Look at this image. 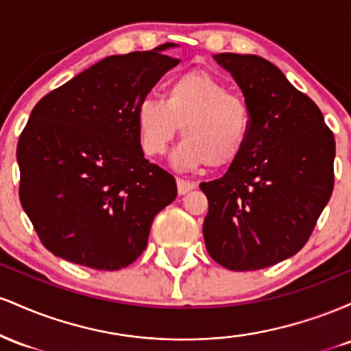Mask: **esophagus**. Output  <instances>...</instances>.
<instances>
[{"label": "esophagus", "mask_w": 351, "mask_h": 351, "mask_svg": "<svg viewBox=\"0 0 351 351\" xmlns=\"http://www.w3.org/2000/svg\"><path fill=\"white\" fill-rule=\"evenodd\" d=\"M176 186H178L180 195H186V193H189L191 189L196 188V183H195V181H188V180L178 178V180H176Z\"/></svg>", "instance_id": "obj_1"}]
</instances>
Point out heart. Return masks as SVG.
I'll use <instances>...</instances> for the list:
<instances>
[{"label":"heart","instance_id":"b5f03b06","mask_svg":"<svg viewBox=\"0 0 351 351\" xmlns=\"http://www.w3.org/2000/svg\"><path fill=\"white\" fill-rule=\"evenodd\" d=\"M180 127L184 140L173 153L176 167L228 168L243 155L251 114L223 80L206 71H188L168 82L163 100L148 97L136 107L140 145L147 155H163Z\"/></svg>","mask_w":351,"mask_h":351}]
</instances>
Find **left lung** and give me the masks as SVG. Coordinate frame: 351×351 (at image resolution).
I'll return each mask as SVG.
<instances>
[{"label": "left lung", "mask_w": 351, "mask_h": 351, "mask_svg": "<svg viewBox=\"0 0 351 351\" xmlns=\"http://www.w3.org/2000/svg\"><path fill=\"white\" fill-rule=\"evenodd\" d=\"M243 90L251 132L223 178L201 183L203 236L229 271H257L304 247L333 191L335 138L320 108L279 67L252 54L213 56Z\"/></svg>", "instance_id": "left-lung-1"}]
</instances>
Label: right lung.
Here are the masks:
<instances>
[{
	"mask_svg": "<svg viewBox=\"0 0 351 351\" xmlns=\"http://www.w3.org/2000/svg\"><path fill=\"white\" fill-rule=\"evenodd\" d=\"M152 51L108 56L36 104L16 150L19 199L47 251L119 271L145 251L176 181L145 158L136 107L178 64Z\"/></svg>",
	"mask_w": 351,
	"mask_h": 351,
	"instance_id": "right-lung-1",
	"label": "right lung"
}]
</instances>
